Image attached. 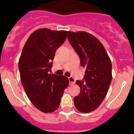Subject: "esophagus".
<instances>
[{
    "label": "esophagus",
    "instance_id": "obj_1",
    "mask_svg": "<svg viewBox=\"0 0 134 134\" xmlns=\"http://www.w3.org/2000/svg\"><path fill=\"white\" fill-rule=\"evenodd\" d=\"M69 85H74L75 82V79H74V77H69Z\"/></svg>",
    "mask_w": 134,
    "mask_h": 134
}]
</instances>
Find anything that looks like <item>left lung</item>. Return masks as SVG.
Listing matches in <instances>:
<instances>
[{"label":"left lung","mask_w":134,"mask_h":134,"mask_svg":"<svg viewBox=\"0 0 134 134\" xmlns=\"http://www.w3.org/2000/svg\"><path fill=\"white\" fill-rule=\"evenodd\" d=\"M67 38L79 56L85 71L84 80H77L80 88L74 99L76 109L83 113L96 110L107 95L112 81V63L99 40L86 32L69 31Z\"/></svg>","instance_id":"8db88e82"}]
</instances>
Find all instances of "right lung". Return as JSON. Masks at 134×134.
Returning <instances> with one entry per match:
<instances>
[{
	"label": "right lung",
	"instance_id": "1",
	"mask_svg": "<svg viewBox=\"0 0 134 134\" xmlns=\"http://www.w3.org/2000/svg\"><path fill=\"white\" fill-rule=\"evenodd\" d=\"M67 31L40 29L30 35L19 60L20 80L29 99L37 109L51 113L59 108L69 79L49 74L58 48L64 42Z\"/></svg>",
	"mask_w": 134,
	"mask_h": 134
}]
</instances>
